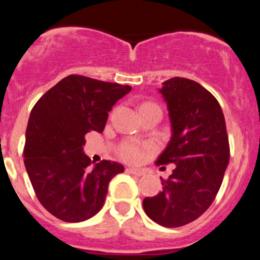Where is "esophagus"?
I'll return each mask as SVG.
<instances>
[{
  "label": "esophagus",
  "mask_w": 260,
  "mask_h": 260,
  "mask_svg": "<svg viewBox=\"0 0 260 260\" xmlns=\"http://www.w3.org/2000/svg\"><path fill=\"white\" fill-rule=\"evenodd\" d=\"M127 172L128 173H132V174H134V176H138V177H141L144 174V171H142V169H135V168H128Z\"/></svg>",
  "instance_id": "esophagus-1"
}]
</instances>
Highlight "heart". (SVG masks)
I'll return each mask as SVG.
<instances>
[{
  "instance_id": "b5f03b06",
  "label": "heart",
  "mask_w": 260,
  "mask_h": 260,
  "mask_svg": "<svg viewBox=\"0 0 260 260\" xmlns=\"http://www.w3.org/2000/svg\"><path fill=\"white\" fill-rule=\"evenodd\" d=\"M153 105V104H144ZM142 105V107H144ZM152 150V146L150 144H142L134 141H126L119 144L117 148V153L122 160L128 162H139L147 153Z\"/></svg>"
}]
</instances>
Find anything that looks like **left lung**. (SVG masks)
<instances>
[{
	"mask_svg": "<svg viewBox=\"0 0 260 260\" xmlns=\"http://www.w3.org/2000/svg\"><path fill=\"white\" fill-rule=\"evenodd\" d=\"M167 103L172 138L156 164H174L162 191L143 199L144 212L167 228L197 220L212 204L229 162L221 107L201 84L171 78L158 89Z\"/></svg>",
	"mask_w": 260,
	"mask_h": 260,
	"instance_id": "left-lung-1",
	"label": "left lung"
}]
</instances>
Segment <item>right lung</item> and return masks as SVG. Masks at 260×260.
Listing matches in <instances>:
<instances>
[{"mask_svg":"<svg viewBox=\"0 0 260 260\" xmlns=\"http://www.w3.org/2000/svg\"><path fill=\"white\" fill-rule=\"evenodd\" d=\"M130 91V86L69 75L32 108L24 165L39 202L57 219L80 222L95 216L110 180L125 171L109 160L91 165L83 146L87 133H103L108 112Z\"/></svg>","mask_w":260,"mask_h":260,"instance_id":"right-lung-1","label":"right lung"}]
</instances>
